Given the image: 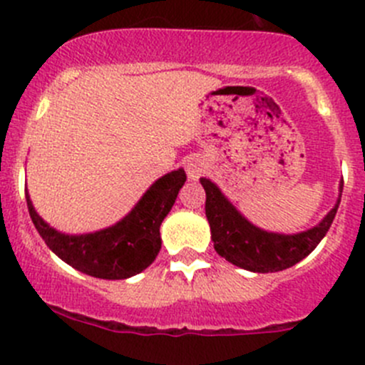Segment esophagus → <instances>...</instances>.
<instances>
[{"label": "esophagus", "mask_w": 365, "mask_h": 365, "mask_svg": "<svg viewBox=\"0 0 365 365\" xmlns=\"http://www.w3.org/2000/svg\"><path fill=\"white\" fill-rule=\"evenodd\" d=\"M206 168H208V165H206L205 159H201V157H192V159L187 160L185 164L187 176H189L190 180H197L206 171Z\"/></svg>", "instance_id": "esophagus-1"}]
</instances>
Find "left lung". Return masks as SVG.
Here are the masks:
<instances>
[{
	"label": "left lung",
	"instance_id": "left-lung-1",
	"mask_svg": "<svg viewBox=\"0 0 365 365\" xmlns=\"http://www.w3.org/2000/svg\"><path fill=\"white\" fill-rule=\"evenodd\" d=\"M200 182L206 192L205 212L217 254L244 270L257 274L286 270L309 256L330 230L341 203L339 196L325 219L311 230L295 235L270 233L249 222L215 183L208 178H200ZM339 192H342V182Z\"/></svg>",
	"mask_w": 365,
	"mask_h": 365
}]
</instances>
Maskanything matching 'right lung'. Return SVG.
<instances>
[{"mask_svg":"<svg viewBox=\"0 0 365 365\" xmlns=\"http://www.w3.org/2000/svg\"><path fill=\"white\" fill-rule=\"evenodd\" d=\"M187 176L183 169L157 180L138 205L111 227L86 235H65L51 227L33 208L29 217L47 247L76 270L98 279H128L155 261L160 251V224L175 205Z\"/></svg>","mask_w":365,"mask_h":365,"instance_id":"add662e5","label":"right lung"}]
</instances>
